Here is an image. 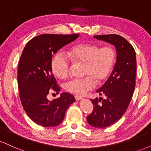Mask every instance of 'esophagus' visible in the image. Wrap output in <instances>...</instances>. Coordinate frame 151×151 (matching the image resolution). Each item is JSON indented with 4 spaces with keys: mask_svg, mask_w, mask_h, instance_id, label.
<instances>
[{
    "mask_svg": "<svg viewBox=\"0 0 151 151\" xmlns=\"http://www.w3.org/2000/svg\"><path fill=\"white\" fill-rule=\"evenodd\" d=\"M74 98H75V99L77 100V101H79V100H81L83 99L81 96H74Z\"/></svg>",
    "mask_w": 151,
    "mask_h": 151,
    "instance_id": "obj_1",
    "label": "esophagus"
}]
</instances>
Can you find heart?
I'll return each mask as SVG.
<instances>
[{
  "instance_id": "b5f03b06",
  "label": "heart",
  "mask_w": 151,
  "mask_h": 151,
  "mask_svg": "<svg viewBox=\"0 0 151 151\" xmlns=\"http://www.w3.org/2000/svg\"><path fill=\"white\" fill-rule=\"evenodd\" d=\"M69 57L74 62L84 64L83 78H75L65 84L69 92L83 95L94 87L96 81L101 82L111 73L116 62V51L112 47H100L93 43H81L71 48ZM71 62L65 53L59 52L52 62L53 73L60 79H65L70 72Z\"/></svg>"
}]
</instances>
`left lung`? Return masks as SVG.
Here are the masks:
<instances>
[{
	"mask_svg": "<svg viewBox=\"0 0 151 151\" xmlns=\"http://www.w3.org/2000/svg\"><path fill=\"white\" fill-rule=\"evenodd\" d=\"M95 38L115 46L116 62L110 77L96 92L104 94L91 99L93 111L86 118L96 128H106L119 121L129 107L136 86V57L134 48L127 40L115 34L95 35Z\"/></svg>",
	"mask_w": 151,
	"mask_h": 151,
	"instance_id": "8db88e82",
	"label": "left lung"
}]
</instances>
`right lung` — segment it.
Wrapping results in <instances>:
<instances>
[{"label":"right lung","instance_id":"obj_1","mask_svg":"<svg viewBox=\"0 0 151 151\" xmlns=\"http://www.w3.org/2000/svg\"><path fill=\"white\" fill-rule=\"evenodd\" d=\"M79 35H40L31 39L22 51L18 69L19 94L26 114L38 125H60L67 108L75 101L73 95L67 92L62 93L52 101H49L47 95L51 90L58 93L60 91L52 74V55Z\"/></svg>","mask_w":151,"mask_h":151}]
</instances>
